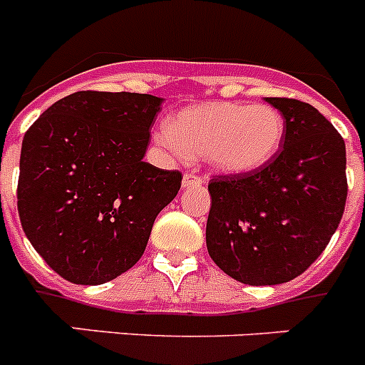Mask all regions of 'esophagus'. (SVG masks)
<instances>
[{"mask_svg":"<svg viewBox=\"0 0 365 365\" xmlns=\"http://www.w3.org/2000/svg\"><path fill=\"white\" fill-rule=\"evenodd\" d=\"M202 185V179L195 173H185L182 175V188H193V186H201Z\"/></svg>","mask_w":365,"mask_h":365,"instance_id":"esophagus-1","label":"esophagus"}]
</instances>
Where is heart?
<instances>
[{
    "mask_svg": "<svg viewBox=\"0 0 365 365\" xmlns=\"http://www.w3.org/2000/svg\"><path fill=\"white\" fill-rule=\"evenodd\" d=\"M283 137L285 120L278 109L240 102L190 106L155 135L175 157H205L227 175H245L267 166L282 148Z\"/></svg>",
    "mask_w": 365,
    "mask_h": 365,
    "instance_id": "b5f03b06",
    "label": "heart"
}]
</instances>
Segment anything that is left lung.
<instances>
[{
    "mask_svg": "<svg viewBox=\"0 0 365 365\" xmlns=\"http://www.w3.org/2000/svg\"><path fill=\"white\" fill-rule=\"evenodd\" d=\"M285 137L267 166L210 180L206 247L215 265L245 285H279L325 250L347 199L346 143L311 104L265 98Z\"/></svg>",
    "mask_w": 365,
    "mask_h": 365,
    "instance_id": "left-lung-1",
    "label": "left lung"
}]
</instances>
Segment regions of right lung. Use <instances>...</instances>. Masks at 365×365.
Returning a JSON list of instances; mask_svg holds the SVG:
<instances>
[{
	"label": "right lung",
	"mask_w": 365,
	"mask_h": 365,
	"mask_svg": "<svg viewBox=\"0 0 365 365\" xmlns=\"http://www.w3.org/2000/svg\"><path fill=\"white\" fill-rule=\"evenodd\" d=\"M163 98L78 91L58 100L21 144L18 212L45 263L76 285H102L144 254L182 175L144 163Z\"/></svg>",
	"instance_id": "obj_1"
}]
</instances>
